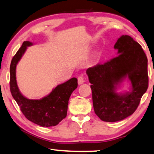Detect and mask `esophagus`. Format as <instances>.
I'll return each instance as SVG.
<instances>
[{"mask_svg":"<svg viewBox=\"0 0 154 154\" xmlns=\"http://www.w3.org/2000/svg\"><path fill=\"white\" fill-rule=\"evenodd\" d=\"M78 79V84H79V85H82V84H83L85 82V77H83V75L79 76L78 79Z\"/></svg>","mask_w":154,"mask_h":154,"instance_id":"esophagus-1","label":"esophagus"}]
</instances>
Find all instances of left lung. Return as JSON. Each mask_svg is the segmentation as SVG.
Returning a JSON list of instances; mask_svg holds the SVG:
<instances>
[{
    "label": "left lung",
    "mask_w": 154,
    "mask_h": 154,
    "mask_svg": "<svg viewBox=\"0 0 154 154\" xmlns=\"http://www.w3.org/2000/svg\"><path fill=\"white\" fill-rule=\"evenodd\" d=\"M114 48L118 56L87 69L91 84L94 112L105 122H117L134 113L149 86L147 57L141 45L131 36L122 35ZM128 76L132 91L116 93V86Z\"/></svg>",
    "instance_id": "left-lung-1"
}]
</instances>
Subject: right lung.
<instances>
[{"mask_svg": "<svg viewBox=\"0 0 154 154\" xmlns=\"http://www.w3.org/2000/svg\"><path fill=\"white\" fill-rule=\"evenodd\" d=\"M32 44L24 42L12 59L10 67V89L12 96L26 118L42 127L56 126L67 116V106L71 94L77 87V79L73 77L57 86L50 94L40 100L28 99L22 95L16 81V65Z\"/></svg>", "mask_w": 154, "mask_h": 154, "instance_id": "obj_1", "label": "right lung"}]
</instances>
